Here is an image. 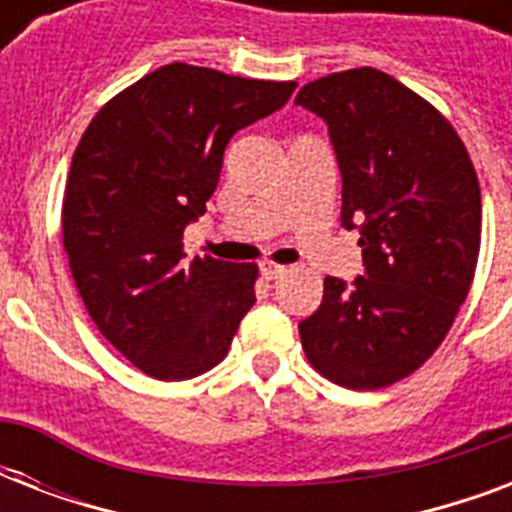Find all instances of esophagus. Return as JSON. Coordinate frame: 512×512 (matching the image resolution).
<instances>
[{
    "instance_id": "esophagus-1",
    "label": "esophagus",
    "mask_w": 512,
    "mask_h": 512,
    "mask_svg": "<svg viewBox=\"0 0 512 512\" xmlns=\"http://www.w3.org/2000/svg\"><path fill=\"white\" fill-rule=\"evenodd\" d=\"M260 273H263L268 281H273V279H279V276H284V273H287V268H284V265L271 263V260H265V263H260Z\"/></svg>"
}]
</instances>
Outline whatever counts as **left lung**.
Listing matches in <instances>:
<instances>
[{"label":"left lung","instance_id":"left-lung-1","mask_svg":"<svg viewBox=\"0 0 512 512\" xmlns=\"http://www.w3.org/2000/svg\"><path fill=\"white\" fill-rule=\"evenodd\" d=\"M297 106L329 127L342 175V228H358L364 276H327L300 321L308 361L350 390L420 369L468 297L481 249V191L454 127L377 68L305 84Z\"/></svg>","mask_w":512,"mask_h":512}]
</instances>
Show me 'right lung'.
Returning <instances> with one entry per match:
<instances>
[{
    "label": "right lung",
    "instance_id": "add662e5",
    "mask_svg": "<svg viewBox=\"0 0 512 512\" xmlns=\"http://www.w3.org/2000/svg\"><path fill=\"white\" fill-rule=\"evenodd\" d=\"M295 82L170 63L100 108L74 151L63 247L84 308L127 361L191 380L225 358L255 305V263L185 260L228 140L279 111Z\"/></svg>",
    "mask_w": 512,
    "mask_h": 512
}]
</instances>
